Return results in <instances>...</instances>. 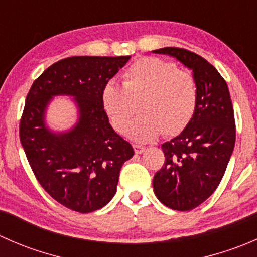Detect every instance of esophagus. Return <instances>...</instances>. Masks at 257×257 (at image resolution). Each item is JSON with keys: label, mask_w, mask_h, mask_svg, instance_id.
<instances>
[{"label": "esophagus", "mask_w": 257, "mask_h": 257, "mask_svg": "<svg viewBox=\"0 0 257 257\" xmlns=\"http://www.w3.org/2000/svg\"><path fill=\"white\" fill-rule=\"evenodd\" d=\"M133 148H134V152H136V154H142V153L145 152V148L142 147V145L134 144Z\"/></svg>", "instance_id": "esophagus-1"}]
</instances>
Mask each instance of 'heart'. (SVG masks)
I'll list each match as a JSON object with an SVG mask.
<instances>
[{"label": "heart", "mask_w": 257, "mask_h": 257, "mask_svg": "<svg viewBox=\"0 0 257 257\" xmlns=\"http://www.w3.org/2000/svg\"><path fill=\"white\" fill-rule=\"evenodd\" d=\"M138 103L143 114L129 125V138L147 143L163 133L177 136L195 113V79L170 61L158 57L137 59L124 71L123 87L115 82L103 85L100 104L113 128L121 133L137 113Z\"/></svg>", "instance_id": "heart-1"}]
</instances>
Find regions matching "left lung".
Here are the masks:
<instances>
[{
  "mask_svg": "<svg viewBox=\"0 0 257 257\" xmlns=\"http://www.w3.org/2000/svg\"><path fill=\"white\" fill-rule=\"evenodd\" d=\"M153 52L174 57L191 69L198 88L193 119L178 137L162 145L165 163L153 179L160 203L188 211L204 203L224 177L236 138L234 108L226 82L205 58L177 47Z\"/></svg>",
  "mask_w": 257,
  "mask_h": 257,
  "instance_id": "8db88e82",
  "label": "left lung"
}]
</instances>
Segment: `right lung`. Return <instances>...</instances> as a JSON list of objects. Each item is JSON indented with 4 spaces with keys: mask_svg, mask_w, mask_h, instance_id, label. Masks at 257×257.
<instances>
[{
    "mask_svg": "<svg viewBox=\"0 0 257 257\" xmlns=\"http://www.w3.org/2000/svg\"><path fill=\"white\" fill-rule=\"evenodd\" d=\"M131 56H76L48 67L33 82L20 121V141L35 177L66 208L92 212L115 195L121 165L134 154L100 104V92ZM54 95H71L79 108L72 130L54 134L45 109Z\"/></svg>",
    "mask_w": 257,
    "mask_h": 257,
    "instance_id": "add662e5",
    "label": "right lung"
}]
</instances>
